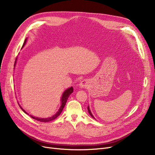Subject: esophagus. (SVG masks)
Segmentation results:
<instances>
[{
    "mask_svg": "<svg viewBox=\"0 0 155 155\" xmlns=\"http://www.w3.org/2000/svg\"><path fill=\"white\" fill-rule=\"evenodd\" d=\"M88 81L87 80H84L80 83L79 85L81 88H86L88 86Z\"/></svg>",
    "mask_w": 155,
    "mask_h": 155,
    "instance_id": "obj_1",
    "label": "esophagus"
}]
</instances>
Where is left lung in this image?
I'll list each match as a JSON object with an SVG mask.
<instances>
[{
    "mask_svg": "<svg viewBox=\"0 0 155 155\" xmlns=\"http://www.w3.org/2000/svg\"><path fill=\"white\" fill-rule=\"evenodd\" d=\"M87 109H88V113H89V114H90V115L91 116V117H92V118L95 119V117H94V116L92 115V112H91V110H90V108H89V106H88Z\"/></svg>",
    "mask_w": 155,
    "mask_h": 155,
    "instance_id": "8db88e82",
    "label": "left lung"
}]
</instances>
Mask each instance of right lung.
Returning <instances> with one entry per match:
<instances>
[{
    "label": "right lung",
    "mask_w": 155,
    "mask_h": 155,
    "mask_svg": "<svg viewBox=\"0 0 155 155\" xmlns=\"http://www.w3.org/2000/svg\"><path fill=\"white\" fill-rule=\"evenodd\" d=\"M26 40H27V39H26L25 41H24V44H23V45H22V47L24 46V45L26 44ZM15 61H16V60H15ZM15 61L14 65H15ZM73 92V88L72 87H70V88H68V89H67V90L64 92V93L63 94L62 97H61V107H60L59 110L56 113V114H54V115L52 117H48V118H45H45H39V117H34V116H31L32 119H35V120H36L40 121V122H43V123H46V122H50V121H51V120L55 119L57 117H58V116H60V114H61V112H62V110H63V108H64V107L65 104H66V103H67V101L68 98L69 97L70 95ZM19 107H20V108H21L24 112H25L26 114H28L27 112H25V110H24L21 107L20 105H19ZM28 115H29V114H28Z\"/></svg>",
    "instance_id": "right-lung-1"
}]
</instances>
